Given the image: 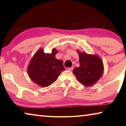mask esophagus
<instances>
[{
    "label": "esophagus",
    "instance_id": "esophagus-1",
    "mask_svg": "<svg viewBox=\"0 0 126 126\" xmlns=\"http://www.w3.org/2000/svg\"><path fill=\"white\" fill-rule=\"evenodd\" d=\"M73 69H74V67H70V68H68V69L69 70V71H73Z\"/></svg>",
    "mask_w": 126,
    "mask_h": 126
}]
</instances>
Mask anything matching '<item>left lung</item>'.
Wrapping results in <instances>:
<instances>
[{"instance_id":"left-lung-1","label":"left lung","mask_w":126,"mask_h":126,"mask_svg":"<svg viewBox=\"0 0 126 126\" xmlns=\"http://www.w3.org/2000/svg\"><path fill=\"white\" fill-rule=\"evenodd\" d=\"M77 52L79 56L80 66L74 68L73 73L84 86H92L103 74L104 68L102 59L96 55L81 53L78 50Z\"/></svg>"}]
</instances>
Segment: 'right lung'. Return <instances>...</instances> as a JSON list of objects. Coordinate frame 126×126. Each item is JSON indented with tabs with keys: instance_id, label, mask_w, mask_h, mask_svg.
<instances>
[{
	"instance_id": "add662e5",
	"label": "right lung",
	"mask_w": 126,
	"mask_h": 126,
	"mask_svg": "<svg viewBox=\"0 0 126 126\" xmlns=\"http://www.w3.org/2000/svg\"><path fill=\"white\" fill-rule=\"evenodd\" d=\"M57 53L55 48L53 49L51 53H45L42 48L39 49L30 62L27 70L28 76L39 86H50L64 71L63 61L55 58Z\"/></svg>"
}]
</instances>
